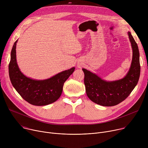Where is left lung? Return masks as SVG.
<instances>
[{
  "mask_svg": "<svg viewBox=\"0 0 148 148\" xmlns=\"http://www.w3.org/2000/svg\"><path fill=\"white\" fill-rule=\"evenodd\" d=\"M128 35L133 49V57L130 70L123 78L107 82L95 74L83 69L86 94L94 103L103 106H116L125 100L136 86L140 73L139 52L130 32Z\"/></svg>",
  "mask_w": 148,
  "mask_h": 148,
  "instance_id": "left-lung-1",
  "label": "left lung"
}]
</instances>
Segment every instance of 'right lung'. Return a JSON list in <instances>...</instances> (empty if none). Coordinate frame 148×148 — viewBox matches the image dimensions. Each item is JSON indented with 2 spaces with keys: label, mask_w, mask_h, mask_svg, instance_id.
Segmentation results:
<instances>
[{
  "label": "right lung",
  "mask_w": 148,
  "mask_h": 148,
  "mask_svg": "<svg viewBox=\"0 0 148 148\" xmlns=\"http://www.w3.org/2000/svg\"><path fill=\"white\" fill-rule=\"evenodd\" d=\"M13 44L9 64L11 83L21 96L34 106H45L57 101L61 95L64 84L75 68L64 71L45 80H35L26 77L19 70L16 62V45Z\"/></svg>",
  "instance_id": "obj_1"
}]
</instances>
